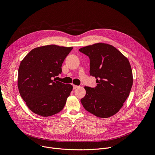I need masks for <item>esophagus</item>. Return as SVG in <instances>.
Listing matches in <instances>:
<instances>
[{
    "instance_id": "1",
    "label": "esophagus",
    "mask_w": 155,
    "mask_h": 155,
    "mask_svg": "<svg viewBox=\"0 0 155 155\" xmlns=\"http://www.w3.org/2000/svg\"><path fill=\"white\" fill-rule=\"evenodd\" d=\"M78 87H79V86H77V85H74V86H73L74 90H76V89H77Z\"/></svg>"
}]
</instances>
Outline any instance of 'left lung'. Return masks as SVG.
<instances>
[{"instance_id": "left-lung-1", "label": "left lung", "mask_w": 155, "mask_h": 155, "mask_svg": "<svg viewBox=\"0 0 155 155\" xmlns=\"http://www.w3.org/2000/svg\"><path fill=\"white\" fill-rule=\"evenodd\" d=\"M89 56L95 88L84 86L81 102L86 110L97 117L107 118L117 114L129 95L133 83L127 58L110 44L97 43L79 49Z\"/></svg>"}]
</instances>
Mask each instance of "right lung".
<instances>
[{
    "instance_id": "right-lung-1",
    "label": "right lung",
    "mask_w": 155,
    "mask_h": 155,
    "mask_svg": "<svg viewBox=\"0 0 155 155\" xmlns=\"http://www.w3.org/2000/svg\"><path fill=\"white\" fill-rule=\"evenodd\" d=\"M73 47L49 45L32 50L18 69L19 94L31 111L41 117L55 115L63 109L72 91L71 84L56 81L62 64Z\"/></svg>"
}]
</instances>
